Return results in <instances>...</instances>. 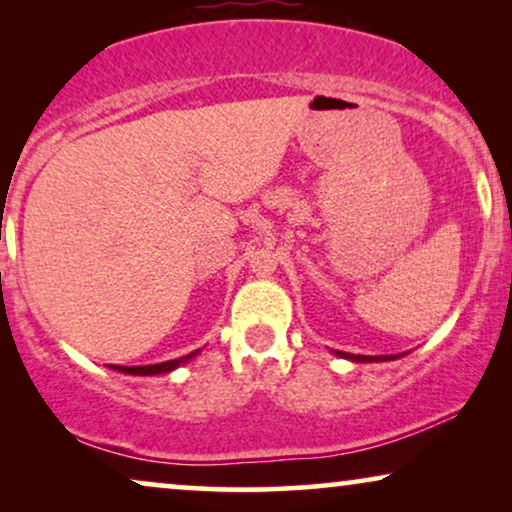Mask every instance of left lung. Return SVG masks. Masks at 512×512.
Listing matches in <instances>:
<instances>
[{
  "label": "left lung",
  "mask_w": 512,
  "mask_h": 512,
  "mask_svg": "<svg viewBox=\"0 0 512 512\" xmlns=\"http://www.w3.org/2000/svg\"><path fill=\"white\" fill-rule=\"evenodd\" d=\"M342 359H349V361H356V363H373V361H394L398 356H363V354H347V352H335Z\"/></svg>",
  "instance_id": "1"
}]
</instances>
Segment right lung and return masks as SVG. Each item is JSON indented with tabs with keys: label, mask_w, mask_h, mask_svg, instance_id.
<instances>
[{
	"label": "right lung",
	"mask_w": 512,
	"mask_h": 512,
	"mask_svg": "<svg viewBox=\"0 0 512 512\" xmlns=\"http://www.w3.org/2000/svg\"><path fill=\"white\" fill-rule=\"evenodd\" d=\"M198 352H200V349H195V352L181 356V359L153 363V366H109V368H114V370H118V373H125V375H160V373H170V370L179 368L181 363L191 361Z\"/></svg>",
	"instance_id": "add662e5"
}]
</instances>
